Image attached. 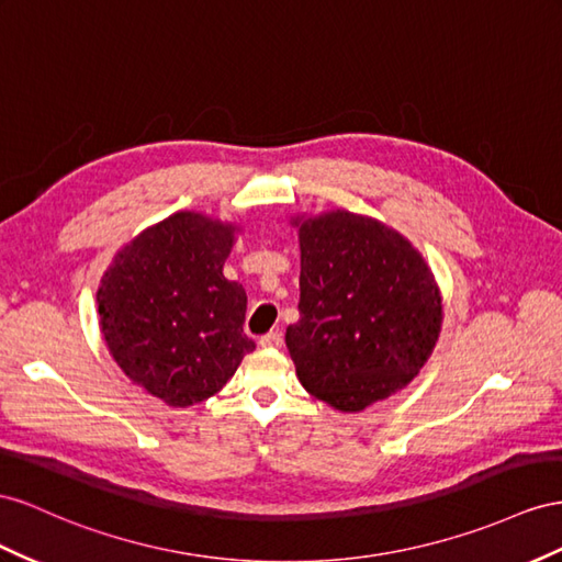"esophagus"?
Listing matches in <instances>:
<instances>
[{"label": "esophagus", "instance_id": "1", "mask_svg": "<svg viewBox=\"0 0 562 562\" xmlns=\"http://www.w3.org/2000/svg\"><path fill=\"white\" fill-rule=\"evenodd\" d=\"M260 345L262 347H281L283 345V336L279 330H269V333H265V336L260 338Z\"/></svg>", "mask_w": 562, "mask_h": 562}]
</instances>
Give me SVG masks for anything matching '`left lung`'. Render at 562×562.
<instances>
[{"label":"left lung","mask_w":562,"mask_h":562,"mask_svg":"<svg viewBox=\"0 0 562 562\" xmlns=\"http://www.w3.org/2000/svg\"><path fill=\"white\" fill-rule=\"evenodd\" d=\"M297 310L285 345L300 383L340 412L402 390L442 326L420 252L390 226L345 210L300 224Z\"/></svg>","instance_id":"left-lung-1"}]
</instances>
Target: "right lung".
Instances as JSON below:
<instances>
[{
	"instance_id": "add662e5",
	"label": "right lung",
	"mask_w": 562,
	"mask_h": 562,
	"mask_svg": "<svg viewBox=\"0 0 562 562\" xmlns=\"http://www.w3.org/2000/svg\"><path fill=\"white\" fill-rule=\"evenodd\" d=\"M234 226L175 212L117 252L97 293L105 345L132 383L170 406L220 392L255 342L246 291L224 279Z\"/></svg>"
}]
</instances>
